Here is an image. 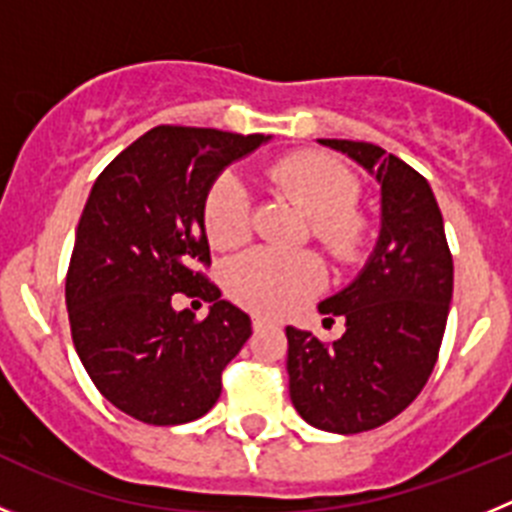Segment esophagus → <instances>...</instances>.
Instances as JSON below:
<instances>
[{
    "mask_svg": "<svg viewBox=\"0 0 512 512\" xmlns=\"http://www.w3.org/2000/svg\"><path fill=\"white\" fill-rule=\"evenodd\" d=\"M251 325H253V330H261V328H266V325H269V320L261 318V315H253Z\"/></svg>",
    "mask_w": 512,
    "mask_h": 512,
    "instance_id": "obj_1",
    "label": "esophagus"
}]
</instances>
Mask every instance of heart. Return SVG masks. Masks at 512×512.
Instances as JSON below:
<instances>
[{
  "label": "heart",
  "instance_id": "heart-1",
  "mask_svg": "<svg viewBox=\"0 0 512 512\" xmlns=\"http://www.w3.org/2000/svg\"><path fill=\"white\" fill-rule=\"evenodd\" d=\"M271 184L310 215V235L338 264H356L372 241V220L356 205L361 184L346 166L323 153H289L269 166ZM207 241L230 251L251 235V197L235 174L217 176L202 205ZM323 264L310 251L253 248L225 271V289L238 305L282 315L315 295Z\"/></svg>",
  "mask_w": 512,
  "mask_h": 512
}]
</instances>
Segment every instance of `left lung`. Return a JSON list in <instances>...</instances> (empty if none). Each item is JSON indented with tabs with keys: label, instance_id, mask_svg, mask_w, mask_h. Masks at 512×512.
<instances>
[{
	"label": "left lung",
	"instance_id": "8db88e82",
	"mask_svg": "<svg viewBox=\"0 0 512 512\" xmlns=\"http://www.w3.org/2000/svg\"><path fill=\"white\" fill-rule=\"evenodd\" d=\"M382 184V233L356 282L320 302L346 333L323 343L287 328L289 397L310 425L364 433L390 423L420 395L449 318L454 261L431 184L402 158L364 140L323 138Z\"/></svg>",
	"mask_w": 512,
	"mask_h": 512
}]
</instances>
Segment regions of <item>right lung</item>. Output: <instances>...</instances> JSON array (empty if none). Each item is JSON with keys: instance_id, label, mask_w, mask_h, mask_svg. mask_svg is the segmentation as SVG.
<instances>
[{"instance_id": "1", "label": "right lung", "mask_w": 512, "mask_h": 512, "mask_svg": "<svg viewBox=\"0 0 512 512\" xmlns=\"http://www.w3.org/2000/svg\"><path fill=\"white\" fill-rule=\"evenodd\" d=\"M264 140L158 125L94 182L66 271L71 338L94 387L140 423L202 418L251 336V318L207 279L202 205L215 176ZM179 294L210 301L211 315L176 313Z\"/></svg>"}]
</instances>
